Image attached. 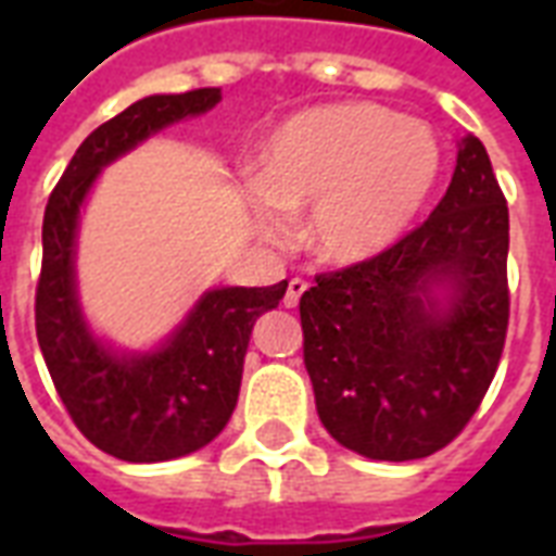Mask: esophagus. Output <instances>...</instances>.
Wrapping results in <instances>:
<instances>
[{"label": "esophagus", "instance_id": "obj_1", "mask_svg": "<svg viewBox=\"0 0 556 556\" xmlns=\"http://www.w3.org/2000/svg\"><path fill=\"white\" fill-rule=\"evenodd\" d=\"M305 291H308V282H305V279H300V277L291 279V282H288L286 300H282V303H286V308H296V305H300V300H303Z\"/></svg>", "mask_w": 556, "mask_h": 556}]
</instances>
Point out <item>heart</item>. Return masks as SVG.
<instances>
[{
    "label": "heart",
    "instance_id": "b5f03b06",
    "mask_svg": "<svg viewBox=\"0 0 556 556\" xmlns=\"http://www.w3.org/2000/svg\"><path fill=\"white\" fill-rule=\"evenodd\" d=\"M441 173L430 126L366 100L305 109L270 135L253 176V222L286 239L305 218V242L329 265L389 251L421 216Z\"/></svg>",
    "mask_w": 556,
    "mask_h": 556
}]
</instances>
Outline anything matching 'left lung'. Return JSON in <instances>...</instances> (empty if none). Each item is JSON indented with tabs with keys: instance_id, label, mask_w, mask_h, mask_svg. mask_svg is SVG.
I'll use <instances>...</instances> for the list:
<instances>
[{
	"instance_id": "8db88e82",
	"label": "left lung",
	"mask_w": 556,
	"mask_h": 556,
	"mask_svg": "<svg viewBox=\"0 0 556 556\" xmlns=\"http://www.w3.org/2000/svg\"><path fill=\"white\" fill-rule=\"evenodd\" d=\"M432 287L448 291L444 309ZM508 314V201L482 141L467 135L424 225L371 260L320 274L300 300L323 427L380 462L447 447L491 387Z\"/></svg>"
}]
</instances>
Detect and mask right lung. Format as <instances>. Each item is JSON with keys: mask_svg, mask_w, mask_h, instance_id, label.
Here are the masks:
<instances>
[{"mask_svg": "<svg viewBox=\"0 0 556 556\" xmlns=\"http://www.w3.org/2000/svg\"><path fill=\"white\" fill-rule=\"evenodd\" d=\"M218 100L222 89L138 100L80 143L48 195L34 303L39 349L77 430L124 462L187 456L225 430L239 401L253 323L286 296L288 282L207 291L176 334L150 355H115L91 338L83 320L74 288V239L98 173L159 129L201 115Z\"/></svg>", "mask_w": 556, "mask_h": 556, "instance_id": "right-lung-1", "label": "right lung"}]
</instances>
